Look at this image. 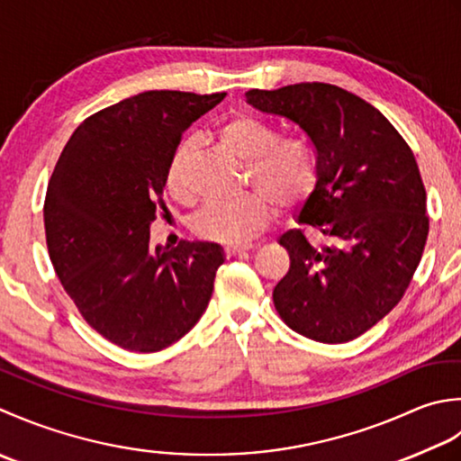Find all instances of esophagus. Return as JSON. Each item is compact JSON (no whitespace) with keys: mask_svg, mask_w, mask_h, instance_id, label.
Returning <instances> with one entry per match:
<instances>
[{"mask_svg":"<svg viewBox=\"0 0 461 461\" xmlns=\"http://www.w3.org/2000/svg\"><path fill=\"white\" fill-rule=\"evenodd\" d=\"M247 250H250V247H247V244H244V247H230V244H229V247H224V255L230 258V257H239Z\"/></svg>","mask_w":461,"mask_h":461,"instance_id":"obj_1","label":"esophagus"}]
</instances>
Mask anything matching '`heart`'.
I'll use <instances>...</instances> for the list:
<instances>
[{"mask_svg": "<svg viewBox=\"0 0 461 461\" xmlns=\"http://www.w3.org/2000/svg\"><path fill=\"white\" fill-rule=\"evenodd\" d=\"M219 140L230 155L247 163V183L258 193L206 203L194 214L193 230L206 240L242 247L267 227L275 206L288 211L306 199L316 183V161L306 140H276L272 127L247 113L224 121ZM191 151L193 139L181 140L167 168V186L178 201L189 199L185 167Z\"/></svg>", "mask_w": 461, "mask_h": 461, "instance_id": "obj_1", "label": "heart"}]
</instances>
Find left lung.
Returning <instances> with one entry per match:
<instances>
[{
    "mask_svg": "<svg viewBox=\"0 0 461 461\" xmlns=\"http://www.w3.org/2000/svg\"><path fill=\"white\" fill-rule=\"evenodd\" d=\"M247 103L294 123L316 151V185L296 221L322 242L298 229L278 239L290 255L272 290L278 314L310 340H354L400 303L426 247L414 153L378 109L328 83L252 89Z\"/></svg>",
    "mask_w": 461,
    "mask_h": 461,
    "instance_id": "obj_1",
    "label": "left lung"
}]
</instances>
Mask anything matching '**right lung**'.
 <instances>
[{
    "label": "right lung",
    "instance_id": "right-lung-1",
    "mask_svg": "<svg viewBox=\"0 0 461 461\" xmlns=\"http://www.w3.org/2000/svg\"><path fill=\"white\" fill-rule=\"evenodd\" d=\"M227 93L145 91L83 121L47 186V249L65 293L109 342L158 352L199 322L224 262L217 242L151 247L167 168Z\"/></svg>",
    "mask_w": 461,
    "mask_h": 461
}]
</instances>
